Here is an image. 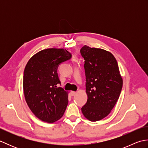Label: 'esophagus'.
<instances>
[{
    "instance_id": "esophagus-1",
    "label": "esophagus",
    "mask_w": 148,
    "mask_h": 148,
    "mask_svg": "<svg viewBox=\"0 0 148 148\" xmlns=\"http://www.w3.org/2000/svg\"><path fill=\"white\" fill-rule=\"evenodd\" d=\"M76 92H73V91H71V96H75V95H76Z\"/></svg>"
}]
</instances>
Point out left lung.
<instances>
[{
  "label": "left lung",
  "mask_w": 148,
  "mask_h": 148,
  "mask_svg": "<svg viewBox=\"0 0 148 148\" xmlns=\"http://www.w3.org/2000/svg\"><path fill=\"white\" fill-rule=\"evenodd\" d=\"M84 60L87 102L81 108L91 121L101 120L114 108L120 95L123 79L117 61L106 50L84 46L80 50Z\"/></svg>",
  "instance_id": "1"
}]
</instances>
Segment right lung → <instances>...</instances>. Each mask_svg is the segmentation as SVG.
<instances>
[{
    "mask_svg": "<svg viewBox=\"0 0 148 148\" xmlns=\"http://www.w3.org/2000/svg\"><path fill=\"white\" fill-rule=\"evenodd\" d=\"M71 56L66 49H43L32 56L25 68V98L34 114L42 121H58L67 108L68 92L57 86L60 84L57 69Z\"/></svg>",
    "mask_w": 148,
    "mask_h": 148,
    "instance_id": "right-lung-1",
    "label": "right lung"
}]
</instances>
